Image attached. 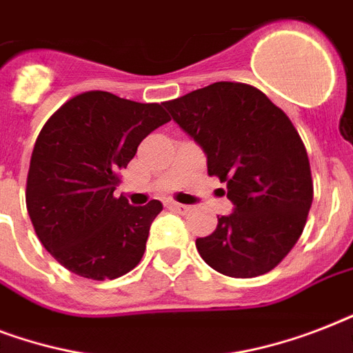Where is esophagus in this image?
<instances>
[{
  "label": "esophagus",
  "mask_w": 353,
  "mask_h": 353,
  "mask_svg": "<svg viewBox=\"0 0 353 353\" xmlns=\"http://www.w3.org/2000/svg\"><path fill=\"white\" fill-rule=\"evenodd\" d=\"M170 209L177 210V212H188V210H190V207H188V205H181V203H176V201H172Z\"/></svg>",
  "instance_id": "obj_1"
}]
</instances>
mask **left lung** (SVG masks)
<instances>
[{
  "label": "left lung",
  "mask_w": 353,
  "mask_h": 353,
  "mask_svg": "<svg viewBox=\"0 0 353 353\" xmlns=\"http://www.w3.org/2000/svg\"><path fill=\"white\" fill-rule=\"evenodd\" d=\"M163 106L203 150L209 176L227 183L234 205L212 234L196 240L199 256L232 279L276 268L301 238L313 201L310 159L288 115L240 82H214Z\"/></svg>",
  "instance_id": "left-lung-1"
}]
</instances>
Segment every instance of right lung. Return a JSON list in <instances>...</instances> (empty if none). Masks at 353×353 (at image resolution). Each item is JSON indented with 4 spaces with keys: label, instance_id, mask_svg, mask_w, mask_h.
<instances>
[{
    "label": "right lung",
    "instance_id": "obj_1",
    "mask_svg": "<svg viewBox=\"0 0 353 353\" xmlns=\"http://www.w3.org/2000/svg\"><path fill=\"white\" fill-rule=\"evenodd\" d=\"M168 121L161 104L88 91L41 128L30 155L27 212L41 245L71 273L113 280L141 262L163 205L152 199L133 207L113 192L141 141Z\"/></svg>",
    "mask_w": 353,
    "mask_h": 353
}]
</instances>
